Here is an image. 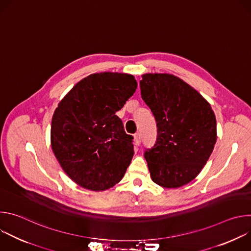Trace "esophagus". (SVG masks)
<instances>
[{
    "instance_id": "34e87169",
    "label": "esophagus",
    "mask_w": 251,
    "mask_h": 251,
    "mask_svg": "<svg viewBox=\"0 0 251 251\" xmlns=\"http://www.w3.org/2000/svg\"><path fill=\"white\" fill-rule=\"evenodd\" d=\"M141 141H142V137H141V134L137 133L134 135V143L136 146H139L141 144Z\"/></svg>"
}]
</instances>
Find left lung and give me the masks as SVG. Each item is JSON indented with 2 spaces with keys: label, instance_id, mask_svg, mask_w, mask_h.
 <instances>
[{
  "label": "left lung",
  "instance_id": "8db88e82",
  "mask_svg": "<svg viewBox=\"0 0 251 251\" xmlns=\"http://www.w3.org/2000/svg\"><path fill=\"white\" fill-rule=\"evenodd\" d=\"M140 87L158 127L156 144L144 155L152 181L168 189L185 186L212 153L216 115L195 88L173 75L145 74Z\"/></svg>",
  "mask_w": 251,
  "mask_h": 251
}]
</instances>
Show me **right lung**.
I'll list each match as a JSON object with an SVG mask.
<instances>
[{
  "label": "right lung",
  "instance_id": "1",
  "mask_svg": "<svg viewBox=\"0 0 251 251\" xmlns=\"http://www.w3.org/2000/svg\"><path fill=\"white\" fill-rule=\"evenodd\" d=\"M137 88L127 74H93L77 82L55 108L52 152L78 186L95 192L118 184L134 155L131 135L115 115Z\"/></svg>",
  "mask_w": 251,
  "mask_h": 251
}]
</instances>
